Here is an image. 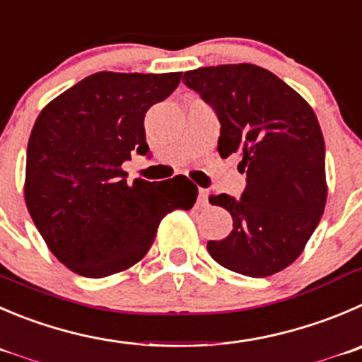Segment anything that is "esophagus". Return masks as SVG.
<instances>
[{
  "label": "esophagus",
  "mask_w": 362,
  "mask_h": 362,
  "mask_svg": "<svg viewBox=\"0 0 362 362\" xmlns=\"http://www.w3.org/2000/svg\"><path fill=\"white\" fill-rule=\"evenodd\" d=\"M197 204H199V206H208V194H206L204 188H199Z\"/></svg>",
  "instance_id": "obj_1"
}]
</instances>
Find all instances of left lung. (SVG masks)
<instances>
[{"label": "left lung", "mask_w": 362, "mask_h": 362, "mask_svg": "<svg viewBox=\"0 0 362 362\" xmlns=\"http://www.w3.org/2000/svg\"><path fill=\"white\" fill-rule=\"evenodd\" d=\"M183 83L215 110L218 153L242 154V197L211 194L233 230L208 242L218 264L249 277L290 267L315 233L327 201L325 142L311 106L274 72L252 64L185 72Z\"/></svg>", "instance_id": "left-lung-1"}]
</instances>
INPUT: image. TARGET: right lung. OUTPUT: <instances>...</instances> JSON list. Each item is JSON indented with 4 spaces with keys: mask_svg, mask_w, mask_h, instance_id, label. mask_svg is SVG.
<instances>
[{
    "mask_svg": "<svg viewBox=\"0 0 362 362\" xmlns=\"http://www.w3.org/2000/svg\"><path fill=\"white\" fill-rule=\"evenodd\" d=\"M181 72H95L37 117L26 153L24 199L51 252L69 270L101 279L133 267L174 209L197 187L185 175L127 185L122 163L147 154L144 117L167 99Z\"/></svg>",
    "mask_w": 362,
    "mask_h": 362,
    "instance_id": "obj_1",
    "label": "right lung"
}]
</instances>
